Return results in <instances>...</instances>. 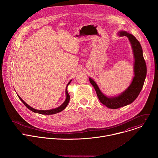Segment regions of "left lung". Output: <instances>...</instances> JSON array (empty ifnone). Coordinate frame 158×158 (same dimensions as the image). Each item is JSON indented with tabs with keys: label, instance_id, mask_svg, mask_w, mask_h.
<instances>
[{
	"label": "left lung",
	"instance_id": "8db88e82",
	"mask_svg": "<svg viewBox=\"0 0 158 158\" xmlns=\"http://www.w3.org/2000/svg\"><path fill=\"white\" fill-rule=\"evenodd\" d=\"M120 36H126L131 42L134 56V77L126 91L114 98H107L100 91L96 83L89 77V81L94 86L101 102L110 109H118L131 104L139 96L143 87L147 73L146 64L143 49L138 39L133 35L125 31L119 32Z\"/></svg>",
	"mask_w": 158,
	"mask_h": 158
}]
</instances>
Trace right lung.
<instances>
[{
	"mask_svg": "<svg viewBox=\"0 0 158 158\" xmlns=\"http://www.w3.org/2000/svg\"><path fill=\"white\" fill-rule=\"evenodd\" d=\"M71 82V81L67 84V87H66V89H65V93H66V99L65 101H64V102L60 106H59V107L57 108H56V109H51V110H37V109H35L32 107H31V106H29L28 104H27L23 100H22L20 96H19L18 95V97L20 99V101L24 103V104L29 109H30L31 111L32 112H36V113H39V114H46V115H50V114H56V113H58V112H61L62 110H63L65 107L66 106H67V104H68L69 102V100H70V96L68 93V91H67V86H68V85L70 84V82Z\"/></svg>",
	"mask_w": 158,
	"mask_h": 158,
	"instance_id": "1",
	"label": "right lung"
}]
</instances>
